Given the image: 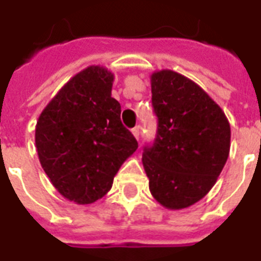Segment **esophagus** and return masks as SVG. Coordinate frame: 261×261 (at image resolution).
Segmentation results:
<instances>
[{
  "instance_id": "1",
  "label": "esophagus",
  "mask_w": 261,
  "mask_h": 261,
  "mask_svg": "<svg viewBox=\"0 0 261 261\" xmlns=\"http://www.w3.org/2000/svg\"><path fill=\"white\" fill-rule=\"evenodd\" d=\"M131 133H133V135L135 137V139L138 141L139 135H141V133H139V127H135V128H133V130H131Z\"/></svg>"
}]
</instances>
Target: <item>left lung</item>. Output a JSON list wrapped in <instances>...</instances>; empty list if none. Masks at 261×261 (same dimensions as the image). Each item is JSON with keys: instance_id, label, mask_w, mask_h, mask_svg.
Masks as SVG:
<instances>
[{"instance_id": "left-lung-1", "label": "left lung", "mask_w": 261, "mask_h": 261, "mask_svg": "<svg viewBox=\"0 0 261 261\" xmlns=\"http://www.w3.org/2000/svg\"><path fill=\"white\" fill-rule=\"evenodd\" d=\"M159 127L142 164L153 198L167 210H184L210 193L230 153V123L192 79L160 69L150 75Z\"/></svg>"}]
</instances>
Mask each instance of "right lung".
I'll list each match as a JSON object with an SVG mask.
<instances>
[{"label": "right lung", "mask_w": 261, "mask_h": 261, "mask_svg": "<svg viewBox=\"0 0 261 261\" xmlns=\"http://www.w3.org/2000/svg\"><path fill=\"white\" fill-rule=\"evenodd\" d=\"M115 75L90 65L73 75L43 108L35 126L39 163L61 196L87 205L111 190L138 148L112 97Z\"/></svg>", "instance_id": "1"}]
</instances>
